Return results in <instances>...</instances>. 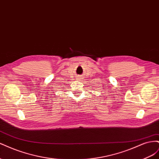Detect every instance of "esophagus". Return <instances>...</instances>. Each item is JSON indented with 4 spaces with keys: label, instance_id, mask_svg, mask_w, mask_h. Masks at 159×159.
Returning <instances> with one entry per match:
<instances>
[{
    "label": "esophagus",
    "instance_id": "1",
    "mask_svg": "<svg viewBox=\"0 0 159 159\" xmlns=\"http://www.w3.org/2000/svg\"><path fill=\"white\" fill-rule=\"evenodd\" d=\"M84 79V77L82 75H78L77 77V80H79V81H82Z\"/></svg>",
    "mask_w": 159,
    "mask_h": 159
}]
</instances>
